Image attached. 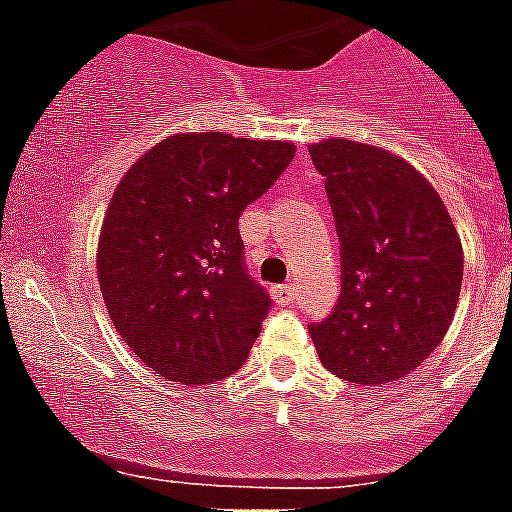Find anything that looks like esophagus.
Wrapping results in <instances>:
<instances>
[{"mask_svg":"<svg viewBox=\"0 0 512 512\" xmlns=\"http://www.w3.org/2000/svg\"><path fill=\"white\" fill-rule=\"evenodd\" d=\"M273 299H276L278 304H283V307H289V304H294L296 299V291L291 283H283V286H276L273 289Z\"/></svg>","mask_w":512,"mask_h":512,"instance_id":"34e87169","label":"esophagus"}]
</instances>
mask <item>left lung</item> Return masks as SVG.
<instances>
[{"label":"left lung","instance_id":"obj_1","mask_svg":"<svg viewBox=\"0 0 512 512\" xmlns=\"http://www.w3.org/2000/svg\"><path fill=\"white\" fill-rule=\"evenodd\" d=\"M341 239V296L309 325L322 367L356 385L411 375L440 346L463 283V247L437 190L377 145H309Z\"/></svg>","mask_w":512,"mask_h":512}]
</instances>
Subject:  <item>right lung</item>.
I'll return each mask as SVG.
<instances>
[{"label": "right lung", "instance_id": "right-lung-1", "mask_svg": "<svg viewBox=\"0 0 512 512\" xmlns=\"http://www.w3.org/2000/svg\"><path fill=\"white\" fill-rule=\"evenodd\" d=\"M294 158L286 140L182 132L137 158L98 236V286L124 343L163 380L234 375L268 317L239 216Z\"/></svg>", "mask_w": 512, "mask_h": 512}]
</instances>
